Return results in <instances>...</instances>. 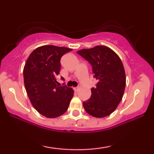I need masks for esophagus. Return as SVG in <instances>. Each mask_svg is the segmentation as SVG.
Returning <instances> with one entry per match:
<instances>
[{
	"mask_svg": "<svg viewBox=\"0 0 154 154\" xmlns=\"http://www.w3.org/2000/svg\"><path fill=\"white\" fill-rule=\"evenodd\" d=\"M73 90H74L75 92H77V91H78V90H79V87H76V88H73Z\"/></svg>",
	"mask_w": 154,
	"mask_h": 154,
	"instance_id": "esophagus-1",
	"label": "esophagus"
}]
</instances>
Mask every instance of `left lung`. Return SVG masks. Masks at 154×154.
I'll return each mask as SVG.
<instances>
[{
	"mask_svg": "<svg viewBox=\"0 0 154 154\" xmlns=\"http://www.w3.org/2000/svg\"><path fill=\"white\" fill-rule=\"evenodd\" d=\"M77 53L92 65L97 83L92 88L91 97L83 102L88 114L96 118L110 115L123 98L125 88V73L123 63L116 52L106 46L97 45Z\"/></svg>",
	"mask_w": 154,
	"mask_h": 154,
	"instance_id": "obj_1",
	"label": "left lung"
}]
</instances>
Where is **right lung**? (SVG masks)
<instances>
[{
  "label": "right lung",
  "instance_id": "1",
  "mask_svg": "<svg viewBox=\"0 0 154 154\" xmlns=\"http://www.w3.org/2000/svg\"><path fill=\"white\" fill-rule=\"evenodd\" d=\"M71 50L43 45L33 50L25 63L23 75L26 93L35 110L47 118L64 114L73 96L71 88L57 85L61 57Z\"/></svg>",
  "mask_w": 154,
  "mask_h": 154
}]
</instances>
